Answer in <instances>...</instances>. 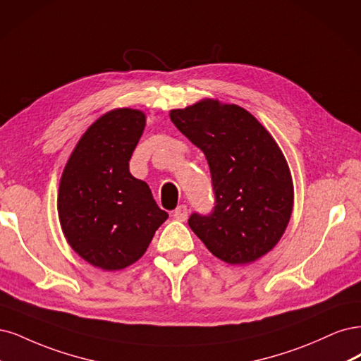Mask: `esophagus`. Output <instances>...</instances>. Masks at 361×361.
<instances>
[{
  "label": "esophagus",
  "mask_w": 361,
  "mask_h": 361,
  "mask_svg": "<svg viewBox=\"0 0 361 361\" xmlns=\"http://www.w3.org/2000/svg\"><path fill=\"white\" fill-rule=\"evenodd\" d=\"M188 213H189V210H188V207L185 205H178L176 210H173V219H177V220H180V222H184L185 219H188Z\"/></svg>",
  "instance_id": "esophagus-1"
}]
</instances>
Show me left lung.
<instances>
[{"label": "left lung", "instance_id": "8db88e82", "mask_svg": "<svg viewBox=\"0 0 361 361\" xmlns=\"http://www.w3.org/2000/svg\"><path fill=\"white\" fill-rule=\"evenodd\" d=\"M169 117L205 154L212 173L213 210L192 213L189 226L228 264L261 258L281 240L293 212V180L281 148L237 104L202 100Z\"/></svg>", "mask_w": 361, "mask_h": 361}]
</instances>
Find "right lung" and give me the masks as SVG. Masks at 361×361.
<instances>
[{
	"mask_svg": "<svg viewBox=\"0 0 361 361\" xmlns=\"http://www.w3.org/2000/svg\"><path fill=\"white\" fill-rule=\"evenodd\" d=\"M145 127L136 109L104 114L80 137L64 168L58 213L72 249L102 270H121L145 253L168 219L129 160Z\"/></svg>",
	"mask_w": 361,
	"mask_h": 361,
	"instance_id": "add662e5",
	"label": "right lung"
}]
</instances>
